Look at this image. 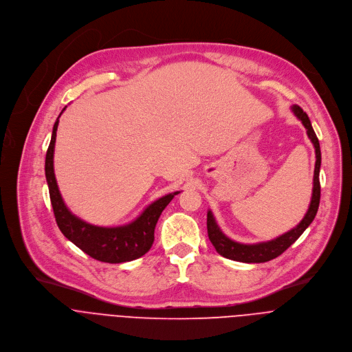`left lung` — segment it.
Here are the masks:
<instances>
[{
  "mask_svg": "<svg viewBox=\"0 0 352 352\" xmlns=\"http://www.w3.org/2000/svg\"><path fill=\"white\" fill-rule=\"evenodd\" d=\"M292 111L294 115L302 122V124L307 129V134L309 140L312 142L315 147V154H316V162H315V172H314V188H312V198L309 208L307 210V214L304 219L292 230L287 233L278 236L270 241L265 243H258V244H241L237 241L230 240L228 236L222 233L219 229L212 212L208 210L206 215V229H208V237L222 256L239 262H245V263H261V262H267L270 259H274L280 254H283L296 240L305 232V229L312 223V221L316 217L318 208H319V201H320V183H319V172H320V146H319V140L312 129L311 120L308 115L302 111L301 107L293 105Z\"/></svg>",
  "mask_w": 352,
  "mask_h": 352,
  "instance_id": "left-lung-1",
  "label": "left lung"
}]
</instances>
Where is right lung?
Masks as SVG:
<instances>
[{"label": "right lung", "mask_w": 352, "mask_h": 352, "mask_svg": "<svg viewBox=\"0 0 352 352\" xmlns=\"http://www.w3.org/2000/svg\"><path fill=\"white\" fill-rule=\"evenodd\" d=\"M59 116L54 123L51 142L45 155V177L50 190L51 205L59 230L83 252L101 262L122 263L143 256L150 251L154 243L155 226L162 210L180 191H175L158 198L143 210L142 215L123 226L102 228L82 221L70 212L65 205L54 173V148Z\"/></svg>", "instance_id": "1"}]
</instances>
